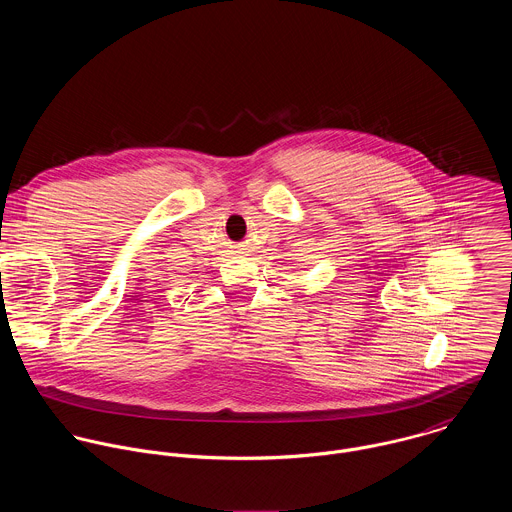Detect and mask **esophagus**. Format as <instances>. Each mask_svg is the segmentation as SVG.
Masks as SVG:
<instances>
[{
  "label": "esophagus",
  "mask_w": 512,
  "mask_h": 512,
  "mask_svg": "<svg viewBox=\"0 0 512 512\" xmlns=\"http://www.w3.org/2000/svg\"><path fill=\"white\" fill-rule=\"evenodd\" d=\"M236 256H248V248L246 246H234L232 250Z\"/></svg>",
  "instance_id": "1"
}]
</instances>
